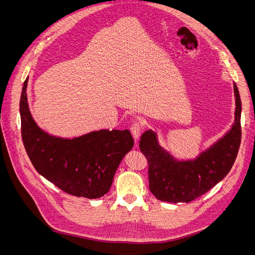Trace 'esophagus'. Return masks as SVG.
Here are the masks:
<instances>
[{
  "mask_svg": "<svg viewBox=\"0 0 255 255\" xmlns=\"http://www.w3.org/2000/svg\"><path fill=\"white\" fill-rule=\"evenodd\" d=\"M141 129H142V122H140L139 120H135L132 123V126H130V132H132V134H133V136H134L136 140L138 139V138H139Z\"/></svg>",
  "mask_w": 255,
  "mask_h": 255,
  "instance_id": "esophagus-1",
  "label": "esophagus"
}]
</instances>
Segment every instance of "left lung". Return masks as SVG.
I'll list each match as a JSON object with an SVG mask.
<instances>
[{
	"label": "left lung",
	"mask_w": 255,
	"mask_h": 255,
	"mask_svg": "<svg viewBox=\"0 0 255 255\" xmlns=\"http://www.w3.org/2000/svg\"><path fill=\"white\" fill-rule=\"evenodd\" d=\"M235 122L230 132L195 160L176 161L160 148L156 136L146 130L139 149L148 160L149 188L160 201L190 202L220 182L232 168L242 140V101L234 84Z\"/></svg>",
	"instance_id": "left-lung-1"
}]
</instances>
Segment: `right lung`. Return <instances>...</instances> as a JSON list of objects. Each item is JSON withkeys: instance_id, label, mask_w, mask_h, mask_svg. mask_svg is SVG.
<instances>
[{"instance_id": "obj_1", "label": "right lung", "mask_w": 255, "mask_h": 255, "mask_svg": "<svg viewBox=\"0 0 255 255\" xmlns=\"http://www.w3.org/2000/svg\"><path fill=\"white\" fill-rule=\"evenodd\" d=\"M27 79L20 98L21 135L36 170L69 195L96 199L109 192L116 170L134 145L128 129H101L73 139L44 133L28 111Z\"/></svg>"}]
</instances>
